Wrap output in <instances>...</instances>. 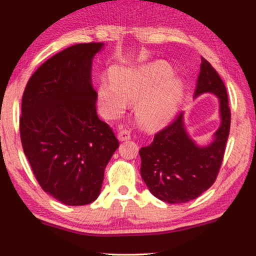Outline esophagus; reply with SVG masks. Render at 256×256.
I'll use <instances>...</instances> for the list:
<instances>
[{"label": "esophagus", "mask_w": 256, "mask_h": 256, "mask_svg": "<svg viewBox=\"0 0 256 256\" xmlns=\"http://www.w3.org/2000/svg\"><path fill=\"white\" fill-rule=\"evenodd\" d=\"M130 132L126 130V129H121V130H118V138L120 140V141H127V140H130Z\"/></svg>", "instance_id": "34e87169"}]
</instances>
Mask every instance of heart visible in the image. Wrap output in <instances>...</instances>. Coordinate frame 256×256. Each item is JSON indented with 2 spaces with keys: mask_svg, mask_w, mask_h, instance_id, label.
Wrapping results in <instances>:
<instances>
[{
  "mask_svg": "<svg viewBox=\"0 0 256 256\" xmlns=\"http://www.w3.org/2000/svg\"><path fill=\"white\" fill-rule=\"evenodd\" d=\"M170 76L171 68L166 64L138 71L116 68L112 72V80H101L98 92L110 114H121L127 102L138 104L140 124L155 128L172 116L180 99L182 82L169 79Z\"/></svg>",
  "mask_w": 256,
  "mask_h": 256,
  "instance_id": "b5f03b06",
  "label": "heart"
}]
</instances>
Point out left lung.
I'll return each instance as SVG.
<instances>
[{
    "instance_id": "1",
    "label": "left lung",
    "mask_w": 256,
    "mask_h": 256,
    "mask_svg": "<svg viewBox=\"0 0 256 256\" xmlns=\"http://www.w3.org/2000/svg\"><path fill=\"white\" fill-rule=\"evenodd\" d=\"M205 92L214 93L220 100L222 126L211 144L205 148L196 146L184 129L183 113H178L138 152L143 180L156 198L166 202L180 204L196 199L211 188L219 174L230 135V110L225 84L202 58L194 96Z\"/></svg>"
}]
</instances>
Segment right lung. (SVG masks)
Listing matches in <instances>:
<instances>
[{"mask_svg": "<svg viewBox=\"0 0 256 256\" xmlns=\"http://www.w3.org/2000/svg\"><path fill=\"white\" fill-rule=\"evenodd\" d=\"M102 43L72 45L30 76L20 134L38 184L62 204L82 206L100 194L104 168L118 141L96 114L92 59Z\"/></svg>", "mask_w": 256, "mask_h": 256, "instance_id": "obj_1", "label": "right lung"}]
</instances>
